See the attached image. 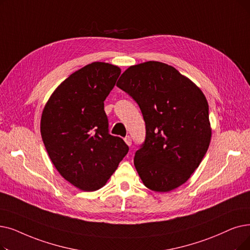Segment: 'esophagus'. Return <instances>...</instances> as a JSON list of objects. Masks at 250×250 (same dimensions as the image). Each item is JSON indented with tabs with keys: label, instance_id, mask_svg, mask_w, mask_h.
Wrapping results in <instances>:
<instances>
[{
	"label": "esophagus",
	"instance_id": "1",
	"mask_svg": "<svg viewBox=\"0 0 250 250\" xmlns=\"http://www.w3.org/2000/svg\"><path fill=\"white\" fill-rule=\"evenodd\" d=\"M125 142L126 143V145L131 146V145H132V138L129 137V136H126V137L125 138Z\"/></svg>",
	"mask_w": 250,
	"mask_h": 250
}]
</instances>
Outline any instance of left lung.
Masks as SVG:
<instances>
[{"mask_svg": "<svg viewBox=\"0 0 250 250\" xmlns=\"http://www.w3.org/2000/svg\"><path fill=\"white\" fill-rule=\"evenodd\" d=\"M116 85L139 105L146 125L134 165L144 185L168 192L186 183L208 149V103L198 86L166 63L128 67Z\"/></svg>", "mask_w": 250, "mask_h": 250, "instance_id": "8db88e82", "label": "left lung"}]
</instances>
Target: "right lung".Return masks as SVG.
<instances>
[{
    "label": "right lung",
    "instance_id": "add662e5",
    "mask_svg": "<svg viewBox=\"0 0 250 250\" xmlns=\"http://www.w3.org/2000/svg\"><path fill=\"white\" fill-rule=\"evenodd\" d=\"M119 74L112 64L85 65L58 86L42 114V139L53 165L83 191L103 187L128 152L122 138L109 134L104 111Z\"/></svg>",
    "mask_w": 250,
    "mask_h": 250
}]
</instances>
